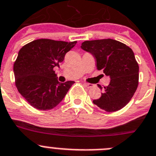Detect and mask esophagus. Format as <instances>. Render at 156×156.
<instances>
[{"label":"esophagus","instance_id":"obj_1","mask_svg":"<svg viewBox=\"0 0 156 156\" xmlns=\"http://www.w3.org/2000/svg\"><path fill=\"white\" fill-rule=\"evenodd\" d=\"M83 85H84V87H87V88H91V87H93V84L87 83H84Z\"/></svg>","mask_w":156,"mask_h":156}]
</instances>
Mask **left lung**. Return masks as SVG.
Masks as SVG:
<instances>
[{
	"instance_id": "1",
	"label": "left lung",
	"mask_w": 156,
	"mask_h": 156,
	"mask_svg": "<svg viewBox=\"0 0 156 156\" xmlns=\"http://www.w3.org/2000/svg\"><path fill=\"white\" fill-rule=\"evenodd\" d=\"M81 48L93 55L97 69H103L110 78L100 98L93 103L109 112L123 108L130 101L139 83V65L132 49L112 39L84 41ZM98 87L103 89L100 85Z\"/></svg>"
}]
</instances>
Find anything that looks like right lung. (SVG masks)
I'll return each mask as SVG.
<instances>
[{"mask_svg":"<svg viewBox=\"0 0 156 156\" xmlns=\"http://www.w3.org/2000/svg\"><path fill=\"white\" fill-rule=\"evenodd\" d=\"M76 44L39 39L23 46L14 64L17 90L30 106L52 109L63 99L74 81L60 83L53 68L60 67L66 53Z\"/></svg>","mask_w":156,"mask_h":156,"instance_id":"1","label":"right lung"}]
</instances>
